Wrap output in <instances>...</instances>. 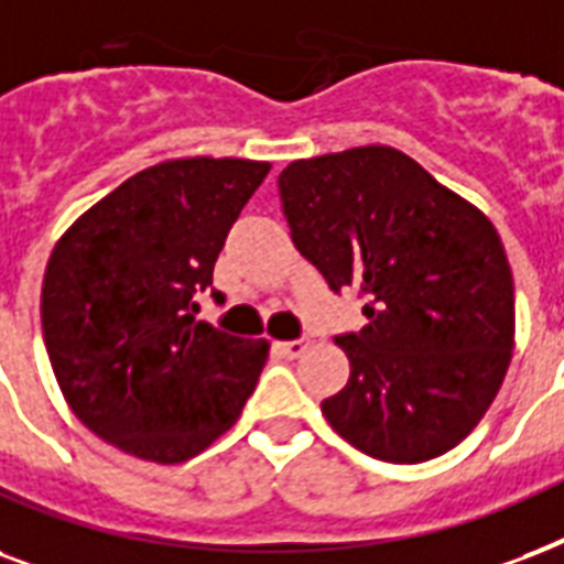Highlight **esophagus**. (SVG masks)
I'll return each mask as SVG.
<instances>
[{"mask_svg":"<svg viewBox=\"0 0 564 564\" xmlns=\"http://www.w3.org/2000/svg\"><path fill=\"white\" fill-rule=\"evenodd\" d=\"M276 350L282 352V356H288V359H300V356L308 350V341H303V338H296V341H279Z\"/></svg>","mask_w":564,"mask_h":564,"instance_id":"1","label":"esophagus"}]
</instances>
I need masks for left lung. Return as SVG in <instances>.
Masks as SVG:
<instances>
[{
    "label": "left lung",
    "instance_id": "left-lung-1",
    "mask_svg": "<svg viewBox=\"0 0 564 564\" xmlns=\"http://www.w3.org/2000/svg\"><path fill=\"white\" fill-rule=\"evenodd\" d=\"M294 247L332 291L359 285V332L335 344L347 386L321 412L373 459L414 465L468 438L514 347V285L500 235L394 147L291 161L279 173Z\"/></svg>",
    "mask_w": 564,
    "mask_h": 564
}]
</instances>
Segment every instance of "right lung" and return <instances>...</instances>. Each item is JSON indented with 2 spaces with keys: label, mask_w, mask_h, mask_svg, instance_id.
I'll list each match as a JSON object with an SVG mask.
<instances>
[{
  "label": "right lung",
  "mask_w": 564,
  "mask_h": 564,
  "mask_svg": "<svg viewBox=\"0 0 564 564\" xmlns=\"http://www.w3.org/2000/svg\"><path fill=\"white\" fill-rule=\"evenodd\" d=\"M268 173L250 159L161 161L87 208L52 250L41 321L61 394L129 456L194 459L256 391L268 341L196 321V294Z\"/></svg>",
  "instance_id": "right-lung-1"
}]
</instances>
